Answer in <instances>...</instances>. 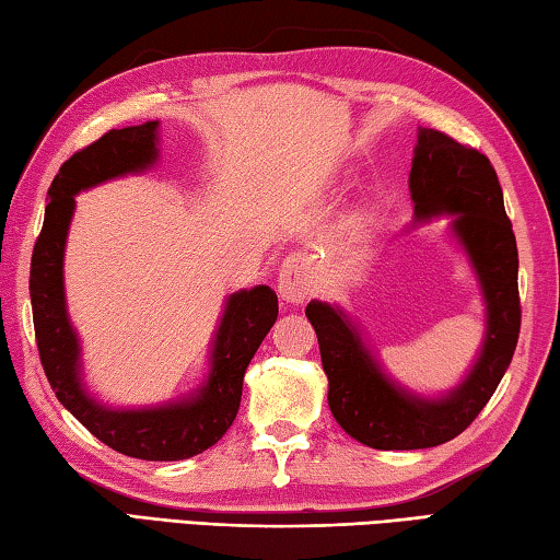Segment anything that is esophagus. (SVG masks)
I'll return each mask as SVG.
<instances>
[{"mask_svg":"<svg viewBox=\"0 0 560 560\" xmlns=\"http://www.w3.org/2000/svg\"><path fill=\"white\" fill-rule=\"evenodd\" d=\"M278 292L284 302L302 304L312 292V272L307 262L300 258H288L282 262L278 276Z\"/></svg>","mask_w":560,"mask_h":560,"instance_id":"obj_1","label":"esophagus"}]
</instances>
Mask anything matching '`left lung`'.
I'll list each match as a JSON object with an SVG mask.
<instances>
[{"label": "left lung", "mask_w": 560, "mask_h": 560, "mask_svg": "<svg viewBox=\"0 0 560 560\" xmlns=\"http://www.w3.org/2000/svg\"><path fill=\"white\" fill-rule=\"evenodd\" d=\"M415 224L448 217L485 304V336L466 377L427 397L395 383L339 304L312 300L307 319L329 377V409L348 436L380 451L431 448L456 439L488 405L520 339V256L502 187L488 158L451 136L419 129L409 171Z\"/></svg>", "instance_id": "8db88e82"}]
</instances>
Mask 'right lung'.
Listing matches in <instances>:
<instances>
[{"label": "right lung", "mask_w": 560, "mask_h": 560, "mask_svg": "<svg viewBox=\"0 0 560 560\" xmlns=\"http://www.w3.org/2000/svg\"><path fill=\"white\" fill-rule=\"evenodd\" d=\"M158 126L145 121L112 129L60 165L48 187L44 229L31 256V310L40 365L52 393L102 444L141 460H183L214 446L234 424L244 375L278 319V294L268 284L229 294L209 348V371L199 387L153 407H109L82 375V346L70 322L62 260L75 195L124 175L149 171L161 158Z\"/></svg>", "instance_id": "obj_1"}]
</instances>
